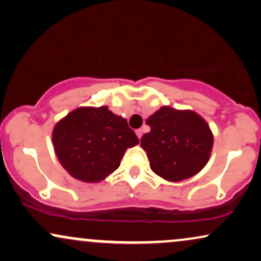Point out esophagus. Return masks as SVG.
<instances>
[{"label": "esophagus", "mask_w": 261, "mask_h": 261, "mask_svg": "<svg viewBox=\"0 0 261 261\" xmlns=\"http://www.w3.org/2000/svg\"><path fill=\"white\" fill-rule=\"evenodd\" d=\"M142 134H143V131H142V128H137V130H136V135H137L138 138L142 137Z\"/></svg>", "instance_id": "1"}]
</instances>
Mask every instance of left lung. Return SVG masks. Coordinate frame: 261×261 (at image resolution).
Here are the masks:
<instances>
[{
  "instance_id": "1",
  "label": "left lung",
  "mask_w": 261,
  "mask_h": 261,
  "mask_svg": "<svg viewBox=\"0 0 261 261\" xmlns=\"http://www.w3.org/2000/svg\"><path fill=\"white\" fill-rule=\"evenodd\" d=\"M150 133L141 138L150 169L165 179L179 182L200 172L213 146L210 126L193 111L161 107L148 118Z\"/></svg>"
}]
</instances>
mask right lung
Masks as SVG:
<instances>
[{
    "mask_svg": "<svg viewBox=\"0 0 261 261\" xmlns=\"http://www.w3.org/2000/svg\"><path fill=\"white\" fill-rule=\"evenodd\" d=\"M57 156L72 177L98 182L119 167L125 150L138 143L124 118L106 106L78 108L55 125Z\"/></svg>",
    "mask_w": 261,
    "mask_h": 261,
    "instance_id": "add662e5",
    "label": "right lung"
}]
</instances>
